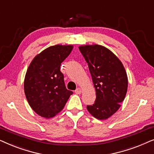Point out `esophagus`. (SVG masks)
Listing matches in <instances>:
<instances>
[{
	"label": "esophagus",
	"instance_id": "esophagus-1",
	"mask_svg": "<svg viewBox=\"0 0 154 154\" xmlns=\"http://www.w3.org/2000/svg\"><path fill=\"white\" fill-rule=\"evenodd\" d=\"M75 93H76V94H81V92H82V90H81V88H77V89L75 90Z\"/></svg>",
	"mask_w": 154,
	"mask_h": 154
}]
</instances>
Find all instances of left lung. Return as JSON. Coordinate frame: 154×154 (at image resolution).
<instances>
[{"mask_svg":"<svg viewBox=\"0 0 154 154\" xmlns=\"http://www.w3.org/2000/svg\"><path fill=\"white\" fill-rule=\"evenodd\" d=\"M88 63L96 91V100L87 109L92 116L105 120L119 110L128 90V76L119 58L100 45L80 46Z\"/></svg>","mask_w":154,"mask_h":154,"instance_id":"left-lung-1","label":"left lung"}]
</instances>
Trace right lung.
Instances as JSON below:
<instances>
[{
  "label": "right lung",
  "mask_w": 154,
  "mask_h": 154,
  "mask_svg": "<svg viewBox=\"0 0 154 154\" xmlns=\"http://www.w3.org/2000/svg\"><path fill=\"white\" fill-rule=\"evenodd\" d=\"M73 45H56L46 48L31 62L24 79V92L31 109L44 118H52L64 109L73 92L67 90L61 63Z\"/></svg>",
  "instance_id": "right-lung-1"
}]
</instances>
